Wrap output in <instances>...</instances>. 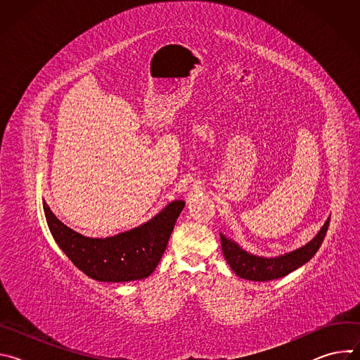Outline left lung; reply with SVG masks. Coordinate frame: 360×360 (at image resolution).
Listing matches in <instances>:
<instances>
[{
    "instance_id": "obj_1",
    "label": "left lung",
    "mask_w": 360,
    "mask_h": 360,
    "mask_svg": "<svg viewBox=\"0 0 360 360\" xmlns=\"http://www.w3.org/2000/svg\"><path fill=\"white\" fill-rule=\"evenodd\" d=\"M329 222H330V217L328 218L322 229L318 232V235L309 243L290 253L279 256V258L266 259V258H259V256H253L245 252L243 249H240L235 242L226 239L224 235H221L222 252H224L225 259L231 265L232 271L239 278L256 281V282L279 279L312 259V256L318 252V249L321 248L325 239Z\"/></svg>"
}]
</instances>
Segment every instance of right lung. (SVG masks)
<instances>
[{"instance_id": "right-lung-1", "label": "right lung", "mask_w": 360, "mask_h": 360, "mask_svg": "<svg viewBox=\"0 0 360 360\" xmlns=\"http://www.w3.org/2000/svg\"><path fill=\"white\" fill-rule=\"evenodd\" d=\"M184 207V200H174L142 226L105 239L86 238L72 231L53 214L46 202L44 212L56 242L79 271L101 282H129L148 278L155 271Z\"/></svg>"}]
</instances>
